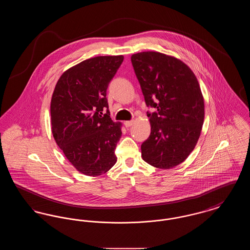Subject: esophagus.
Masks as SVG:
<instances>
[{
  "mask_svg": "<svg viewBox=\"0 0 250 250\" xmlns=\"http://www.w3.org/2000/svg\"><path fill=\"white\" fill-rule=\"evenodd\" d=\"M124 124H125V127H130L131 125H132V124H133V120H131V121H126V122H125Z\"/></svg>",
  "mask_w": 250,
  "mask_h": 250,
  "instance_id": "34e87169",
  "label": "esophagus"
}]
</instances>
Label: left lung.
I'll list each match as a JSON object with an SVG mask.
<instances>
[{"label":"left lung","mask_w":250,"mask_h":250,"mask_svg":"<svg viewBox=\"0 0 250 250\" xmlns=\"http://www.w3.org/2000/svg\"><path fill=\"white\" fill-rule=\"evenodd\" d=\"M131 62L140 83L151 134L142 144V156L158 168L184 162L194 150L204 120V101L197 78L180 60L145 51L133 54Z\"/></svg>","instance_id":"8db88e82"}]
</instances>
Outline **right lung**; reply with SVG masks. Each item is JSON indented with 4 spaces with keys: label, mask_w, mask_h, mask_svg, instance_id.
I'll list each match as a JSON object with an SVG mask.
<instances>
[{
    "label": "right lung",
    "mask_w": 250,
    "mask_h": 250,
    "mask_svg": "<svg viewBox=\"0 0 250 250\" xmlns=\"http://www.w3.org/2000/svg\"><path fill=\"white\" fill-rule=\"evenodd\" d=\"M123 61L122 55L85 60L61 76L52 95L54 140L85 175H101L116 163L122 131L109 116L107 89Z\"/></svg>",
    "instance_id": "right-lung-1"
}]
</instances>
